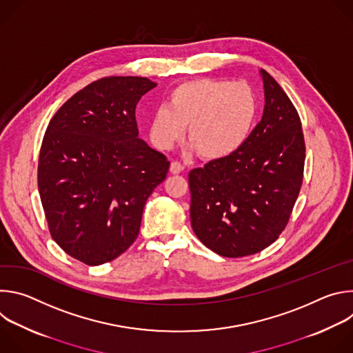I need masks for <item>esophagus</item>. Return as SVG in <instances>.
Segmentation results:
<instances>
[{
	"instance_id": "obj_1",
	"label": "esophagus",
	"mask_w": 353,
	"mask_h": 353,
	"mask_svg": "<svg viewBox=\"0 0 353 353\" xmlns=\"http://www.w3.org/2000/svg\"><path fill=\"white\" fill-rule=\"evenodd\" d=\"M183 170H184V166H183L180 162L174 161V162L170 163V173H173V174H180Z\"/></svg>"
}]
</instances>
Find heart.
<instances>
[{"label": "heart", "instance_id": "b5f03b06", "mask_svg": "<svg viewBox=\"0 0 353 353\" xmlns=\"http://www.w3.org/2000/svg\"><path fill=\"white\" fill-rule=\"evenodd\" d=\"M257 114L256 94L245 82L199 78L177 85L168 108L150 119V139L170 149L187 127V141L207 161L223 159L245 142Z\"/></svg>", "mask_w": 353, "mask_h": 353}]
</instances>
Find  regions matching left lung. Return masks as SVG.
<instances>
[{
  "label": "left lung",
  "mask_w": 353,
  "mask_h": 353,
  "mask_svg": "<svg viewBox=\"0 0 353 353\" xmlns=\"http://www.w3.org/2000/svg\"><path fill=\"white\" fill-rule=\"evenodd\" d=\"M261 121L234 154L192 169L191 226L222 257L260 253L286 228L301 183L306 145L300 117L265 71Z\"/></svg>",
  "instance_id": "8db88e82"
}]
</instances>
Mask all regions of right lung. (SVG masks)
Returning <instances> with one entry per match:
<instances>
[{"mask_svg":"<svg viewBox=\"0 0 353 353\" xmlns=\"http://www.w3.org/2000/svg\"><path fill=\"white\" fill-rule=\"evenodd\" d=\"M155 82L97 79L57 110L43 137L37 185L48 230L72 259L109 263L135 241L146 199L170 162L138 138L135 108Z\"/></svg>","mask_w":353,"mask_h":353,"instance_id":"add662e5","label":"right lung"}]
</instances>
